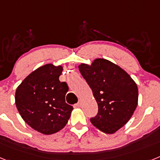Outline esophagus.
I'll list each match as a JSON object with an SVG mask.
<instances>
[{
  "instance_id": "1",
  "label": "esophagus",
  "mask_w": 160,
  "mask_h": 160,
  "mask_svg": "<svg viewBox=\"0 0 160 160\" xmlns=\"http://www.w3.org/2000/svg\"><path fill=\"white\" fill-rule=\"evenodd\" d=\"M81 105H82V102H81V100H79L78 101V102L77 103V104H76V107H81Z\"/></svg>"
}]
</instances>
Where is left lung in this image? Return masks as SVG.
Masks as SVG:
<instances>
[{
    "mask_svg": "<svg viewBox=\"0 0 160 160\" xmlns=\"http://www.w3.org/2000/svg\"><path fill=\"white\" fill-rule=\"evenodd\" d=\"M79 71L92 90L98 112L90 118L93 125L113 134L130 120L138 105V87L125 70L103 58L89 66L79 65Z\"/></svg>",
    "mask_w": 160,
    "mask_h": 160,
    "instance_id": "left-lung-1",
    "label": "left lung"
}]
</instances>
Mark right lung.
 Wrapping results in <instances>:
<instances>
[{
    "mask_svg": "<svg viewBox=\"0 0 160 160\" xmlns=\"http://www.w3.org/2000/svg\"><path fill=\"white\" fill-rule=\"evenodd\" d=\"M62 72L61 66H41L25 78L16 90L15 102L22 118L44 135L62 129L73 111L65 99L69 87L59 81Z\"/></svg>",
    "mask_w": 160,
    "mask_h": 160,
    "instance_id": "obj_1",
    "label": "right lung"
}]
</instances>
